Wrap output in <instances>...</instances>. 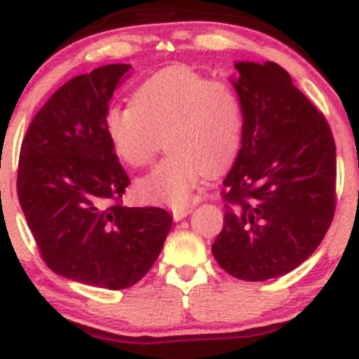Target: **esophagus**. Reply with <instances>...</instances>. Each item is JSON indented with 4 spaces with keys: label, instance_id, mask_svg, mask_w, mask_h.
Instances as JSON below:
<instances>
[{
    "label": "esophagus",
    "instance_id": "esophagus-1",
    "mask_svg": "<svg viewBox=\"0 0 359 359\" xmlns=\"http://www.w3.org/2000/svg\"><path fill=\"white\" fill-rule=\"evenodd\" d=\"M191 212H192L191 205H185V208H175V209H172V214H174V219H175V221L184 219V217L189 216V214H191Z\"/></svg>",
    "mask_w": 359,
    "mask_h": 359
}]
</instances>
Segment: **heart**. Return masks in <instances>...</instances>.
<instances>
[{"instance_id":"b5f03b06","label":"heart","mask_w":359,"mask_h":359,"mask_svg":"<svg viewBox=\"0 0 359 359\" xmlns=\"http://www.w3.org/2000/svg\"><path fill=\"white\" fill-rule=\"evenodd\" d=\"M104 126L114 151L131 167L148 165L168 135L170 155L138 180L137 191L147 201L184 205L208 168L236 156L245 108L231 82L175 65L148 77L131 104H111Z\"/></svg>"}]
</instances>
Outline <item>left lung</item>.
Instances as JSON below:
<instances>
[{
    "instance_id": "obj_1",
    "label": "left lung",
    "mask_w": 359,
    "mask_h": 359,
    "mask_svg": "<svg viewBox=\"0 0 359 359\" xmlns=\"http://www.w3.org/2000/svg\"><path fill=\"white\" fill-rule=\"evenodd\" d=\"M245 108L240 154L224 179L212 255L246 282L277 278L314 253L336 209V143L324 114L275 62H236Z\"/></svg>"
}]
</instances>
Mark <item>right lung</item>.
<instances>
[{
  "mask_svg": "<svg viewBox=\"0 0 359 359\" xmlns=\"http://www.w3.org/2000/svg\"><path fill=\"white\" fill-rule=\"evenodd\" d=\"M130 69L102 65L57 89L28 126L16 180L48 269L111 290L145 277L172 226L165 209L121 204L130 179L106 133L104 114Z\"/></svg>",
  "mask_w": 359,
  "mask_h": 359,
  "instance_id": "1",
  "label": "right lung"
}]
</instances>
